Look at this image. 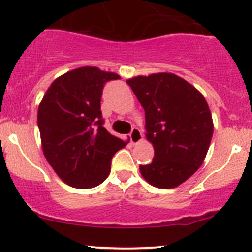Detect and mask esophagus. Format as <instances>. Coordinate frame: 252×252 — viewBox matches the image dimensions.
<instances>
[{"label":"esophagus","instance_id":"obj_1","mask_svg":"<svg viewBox=\"0 0 252 252\" xmlns=\"http://www.w3.org/2000/svg\"><path fill=\"white\" fill-rule=\"evenodd\" d=\"M129 136H130V142L134 145L139 144V142L142 141V134L138 128H133V130H131V133L129 134Z\"/></svg>","mask_w":252,"mask_h":252}]
</instances>
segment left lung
I'll use <instances>...</instances> for the list:
<instances>
[{"instance_id": "left-lung-1", "label": "left lung", "mask_w": 252, "mask_h": 252, "mask_svg": "<svg viewBox=\"0 0 252 252\" xmlns=\"http://www.w3.org/2000/svg\"><path fill=\"white\" fill-rule=\"evenodd\" d=\"M126 83L145 110V129L155 157L140 173L152 187L173 189L205 161L213 121L204 95L173 73L138 75Z\"/></svg>"}]
</instances>
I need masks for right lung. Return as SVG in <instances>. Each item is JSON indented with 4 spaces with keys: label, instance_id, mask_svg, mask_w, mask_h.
Here are the masks:
<instances>
[{
    "label": "right lung",
    "instance_id": "right-lung-1",
    "mask_svg": "<svg viewBox=\"0 0 252 252\" xmlns=\"http://www.w3.org/2000/svg\"><path fill=\"white\" fill-rule=\"evenodd\" d=\"M116 79L117 73L97 67L75 68L55 79L40 102L42 152L69 187L90 189L105 182L113 155L128 144L102 126V89Z\"/></svg>",
    "mask_w": 252,
    "mask_h": 252
}]
</instances>
